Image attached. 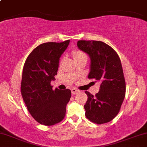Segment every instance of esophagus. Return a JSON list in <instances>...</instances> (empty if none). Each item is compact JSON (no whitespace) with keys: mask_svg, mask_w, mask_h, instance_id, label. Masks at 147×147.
Wrapping results in <instances>:
<instances>
[{"mask_svg":"<svg viewBox=\"0 0 147 147\" xmlns=\"http://www.w3.org/2000/svg\"><path fill=\"white\" fill-rule=\"evenodd\" d=\"M79 92V90L76 89V88H72V90H71V92L72 94H75L78 93Z\"/></svg>","mask_w":147,"mask_h":147,"instance_id":"1","label":"esophagus"}]
</instances>
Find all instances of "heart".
Wrapping results in <instances>:
<instances>
[{
  "instance_id": "b5f03b06",
  "label": "heart",
  "mask_w": 147,
  "mask_h": 147,
  "mask_svg": "<svg viewBox=\"0 0 147 147\" xmlns=\"http://www.w3.org/2000/svg\"><path fill=\"white\" fill-rule=\"evenodd\" d=\"M72 57H73L75 61H77V60L81 59H87V55L80 50L74 51L72 52Z\"/></svg>"
}]
</instances>
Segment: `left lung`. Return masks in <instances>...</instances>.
<instances>
[{"instance_id":"obj_1","label":"left lung","mask_w":147,"mask_h":147,"mask_svg":"<svg viewBox=\"0 0 147 147\" xmlns=\"http://www.w3.org/2000/svg\"><path fill=\"white\" fill-rule=\"evenodd\" d=\"M77 47L90 58L88 78L100 82V90L88 96L84 108L88 119L96 123H108L117 116L125 96V81L121 59L112 47L100 41L79 40Z\"/></svg>"}]
</instances>
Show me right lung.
<instances>
[{
    "mask_svg": "<svg viewBox=\"0 0 147 147\" xmlns=\"http://www.w3.org/2000/svg\"><path fill=\"white\" fill-rule=\"evenodd\" d=\"M69 43L70 40L42 44L33 49L24 63L21 94L29 113L42 125H55L66 114L71 91L57 88L53 90L51 81L55 80L59 58Z\"/></svg>",
    "mask_w": 147,
    "mask_h": 147,
    "instance_id": "1",
    "label": "right lung"
}]
</instances>
